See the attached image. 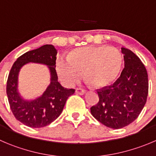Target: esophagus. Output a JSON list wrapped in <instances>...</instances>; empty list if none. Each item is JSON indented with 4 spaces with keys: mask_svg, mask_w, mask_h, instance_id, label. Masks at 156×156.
Returning a JSON list of instances; mask_svg holds the SVG:
<instances>
[{
    "mask_svg": "<svg viewBox=\"0 0 156 156\" xmlns=\"http://www.w3.org/2000/svg\"><path fill=\"white\" fill-rule=\"evenodd\" d=\"M75 92L78 94H81V95H83V94H85L86 93V91L84 89H81V88H77Z\"/></svg>",
    "mask_w": 156,
    "mask_h": 156,
    "instance_id": "esophagus-1",
    "label": "esophagus"
}]
</instances>
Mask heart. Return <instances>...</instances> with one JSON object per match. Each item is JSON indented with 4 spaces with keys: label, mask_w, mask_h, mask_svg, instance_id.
I'll use <instances>...</instances> for the list:
<instances>
[{
    "label": "heart",
    "mask_w": 156,
    "mask_h": 156,
    "mask_svg": "<svg viewBox=\"0 0 156 156\" xmlns=\"http://www.w3.org/2000/svg\"><path fill=\"white\" fill-rule=\"evenodd\" d=\"M122 61V53L116 48L87 46L72 51L68 58L58 57L56 71L61 81L68 86L81 81L85 72L88 82L97 88H103L115 81Z\"/></svg>",
    "instance_id": "obj_1"
}]
</instances>
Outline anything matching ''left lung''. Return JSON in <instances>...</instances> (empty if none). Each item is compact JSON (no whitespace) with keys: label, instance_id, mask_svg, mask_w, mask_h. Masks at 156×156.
<instances>
[{"label":"left lung","instance_id":"1","mask_svg":"<svg viewBox=\"0 0 156 156\" xmlns=\"http://www.w3.org/2000/svg\"><path fill=\"white\" fill-rule=\"evenodd\" d=\"M125 68L111 86L98 91L99 101L91 113L101 124L122 129L137 119L146 103L148 74L145 65L129 49L122 48Z\"/></svg>","mask_w":156,"mask_h":156}]
</instances>
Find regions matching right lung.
I'll list each match as a JSON object with an SVG mask.
<instances>
[{
	"mask_svg": "<svg viewBox=\"0 0 156 156\" xmlns=\"http://www.w3.org/2000/svg\"><path fill=\"white\" fill-rule=\"evenodd\" d=\"M57 50L52 44H44L19 57L13 65L7 82V94L11 112L21 123L30 128L48 126L60 115L65 102L75 89L62 86L55 71ZM29 63L46 65L50 72V84L41 96L25 100L18 90V75L20 69Z\"/></svg>",
	"mask_w": 156,
	"mask_h": 156,
	"instance_id": "obj_1",
	"label": "right lung"
}]
</instances>
